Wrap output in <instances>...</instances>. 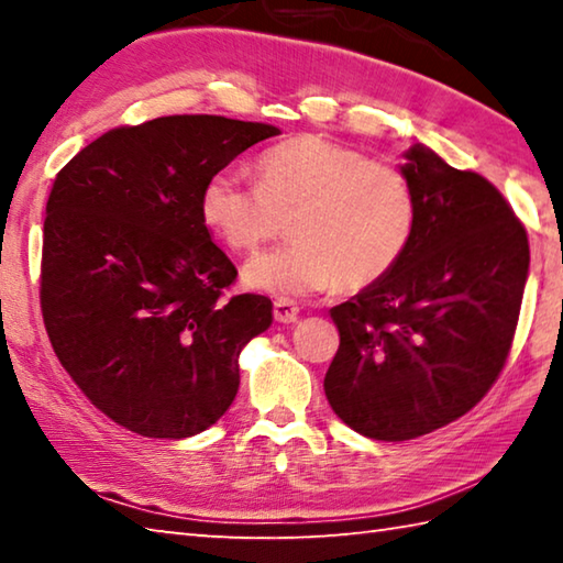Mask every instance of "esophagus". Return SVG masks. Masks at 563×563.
I'll list each match as a JSON object with an SVG mask.
<instances>
[{"label": "esophagus", "instance_id": "esophagus-1", "mask_svg": "<svg viewBox=\"0 0 563 563\" xmlns=\"http://www.w3.org/2000/svg\"><path fill=\"white\" fill-rule=\"evenodd\" d=\"M298 302L290 300V298H275L273 302V316L278 322H295L298 320Z\"/></svg>", "mask_w": 563, "mask_h": 563}]
</instances>
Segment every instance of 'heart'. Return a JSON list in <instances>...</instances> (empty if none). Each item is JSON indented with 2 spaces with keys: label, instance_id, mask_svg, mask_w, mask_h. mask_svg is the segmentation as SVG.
Returning <instances> with one entry per match:
<instances>
[{
  "label": "heart",
  "instance_id": "1",
  "mask_svg": "<svg viewBox=\"0 0 563 563\" xmlns=\"http://www.w3.org/2000/svg\"><path fill=\"white\" fill-rule=\"evenodd\" d=\"M201 216L238 253L288 223L292 241L253 255L243 280L261 292L305 295L383 280L412 241L417 201L399 168L328 139L295 136L258 158V186L216 170L201 190Z\"/></svg>",
  "mask_w": 563,
  "mask_h": 563
}]
</instances>
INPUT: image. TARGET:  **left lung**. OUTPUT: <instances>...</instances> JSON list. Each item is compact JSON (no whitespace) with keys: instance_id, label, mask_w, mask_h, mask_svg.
Masks as SVG:
<instances>
[{"instance_id":"obj_1","label":"left lung","mask_w":563,"mask_h":563,"mask_svg":"<svg viewBox=\"0 0 563 563\" xmlns=\"http://www.w3.org/2000/svg\"><path fill=\"white\" fill-rule=\"evenodd\" d=\"M399 166L417 201L407 253L335 305L325 375L335 415L369 440L405 442L454 422L497 383L529 275L527 228L497 188L415 144Z\"/></svg>"}]
</instances>
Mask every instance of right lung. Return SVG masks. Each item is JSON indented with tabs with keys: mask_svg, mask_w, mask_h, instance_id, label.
Listing matches in <instances>:
<instances>
[{
	"mask_svg": "<svg viewBox=\"0 0 563 563\" xmlns=\"http://www.w3.org/2000/svg\"><path fill=\"white\" fill-rule=\"evenodd\" d=\"M271 123L208 113L111 129L54 178L42 247V316L89 402L141 437L184 440L233 405L238 355L271 328L265 295H233L201 190Z\"/></svg>",
	"mask_w": 563,
	"mask_h": 563,
	"instance_id": "right-lung-1",
	"label": "right lung"
}]
</instances>
